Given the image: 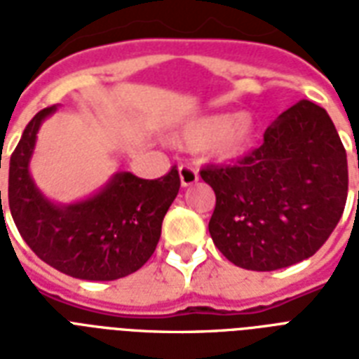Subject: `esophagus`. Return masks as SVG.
<instances>
[{
	"label": "esophagus",
	"instance_id": "obj_1",
	"mask_svg": "<svg viewBox=\"0 0 359 359\" xmlns=\"http://www.w3.org/2000/svg\"><path fill=\"white\" fill-rule=\"evenodd\" d=\"M179 175H180V184L182 186H191L196 184L197 180H199V173H197V169L194 165H180L179 168Z\"/></svg>",
	"mask_w": 359,
	"mask_h": 359
}]
</instances>
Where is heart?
<instances>
[{
	"label": "heart",
	"mask_w": 359,
	"mask_h": 359,
	"mask_svg": "<svg viewBox=\"0 0 359 359\" xmlns=\"http://www.w3.org/2000/svg\"><path fill=\"white\" fill-rule=\"evenodd\" d=\"M253 128L250 114H208L191 119L177 141L188 149H205L210 156L235 158L250 145Z\"/></svg>",
	"instance_id": "1"
}]
</instances>
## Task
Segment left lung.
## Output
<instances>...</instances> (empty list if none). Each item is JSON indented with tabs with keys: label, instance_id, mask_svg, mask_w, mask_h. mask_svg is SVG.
<instances>
[{
	"label": "left lung",
	"instance_id": "1",
	"mask_svg": "<svg viewBox=\"0 0 359 359\" xmlns=\"http://www.w3.org/2000/svg\"><path fill=\"white\" fill-rule=\"evenodd\" d=\"M214 244L233 264L270 272L315 255L348 194L346 151L326 109L300 100L268 126L262 145L231 165H207Z\"/></svg>",
	"mask_w": 359,
	"mask_h": 359
}]
</instances>
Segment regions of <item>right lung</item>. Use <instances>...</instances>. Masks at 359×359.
Instances as JSON below:
<instances>
[{"mask_svg":"<svg viewBox=\"0 0 359 359\" xmlns=\"http://www.w3.org/2000/svg\"><path fill=\"white\" fill-rule=\"evenodd\" d=\"M53 111L55 106L41 109L11 154L7 197L18 233L39 259L67 276L89 281L130 276L156 250L163 216L179 194V169L173 165L154 180L117 173L91 199L57 207L36 190L29 175L39 126Z\"/></svg>","mask_w":359,"mask_h":359,"instance_id":"obj_1","label":"right lung"}]
</instances>
